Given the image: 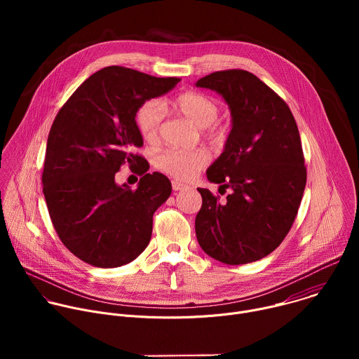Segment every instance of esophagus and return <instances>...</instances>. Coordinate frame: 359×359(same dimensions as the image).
<instances>
[{
  "instance_id": "obj_1",
  "label": "esophagus",
  "mask_w": 359,
  "mask_h": 359,
  "mask_svg": "<svg viewBox=\"0 0 359 359\" xmlns=\"http://www.w3.org/2000/svg\"><path fill=\"white\" fill-rule=\"evenodd\" d=\"M184 187H186L184 183H182V182H179V180H172V189H173L175 191L182 190V189H184Z\"/></svg>"
}]
</instances>
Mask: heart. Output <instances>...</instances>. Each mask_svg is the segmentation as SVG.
I'll return each mask as SVG.
<instances>
[{"instance_id": "1", "label": "heart", "mask_w": 359, "mask_h": 359, "mask_svg": "<svg viewBox=\"0 0 359 359\" xmlns=\"http://www.w3.org/2000/svg\"><path fill=\"white\" fill-rule=\"evenodd\" d=\"M163 107L170 108L176 115L190 121L198 128H203L204 136L212 142L222 139V130L215 123L220 114L217 100L194 90H187L176 95L165 102ZM162 109L156 100H146L137 108L135 123L137 132L146 142H156L162 126ZM209 162V153L204 149L180 150L168 149L156 156V168L166 175L187 180L196 175Z\"/></svg>"}]
</instances>
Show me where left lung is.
<instances>
[{
  "label": "left lung",
  "mask_w": 359,
  "mask_h": 359,
  "mask_svg": "<svg viewBox=\"0 0 359 359\" xmlns=\"http://www.w3.org/2000/svg\"><path fill=\"white\" fill-rule=\"evenodd\" d=\"M196 86L220 93L233 118L224 151L208 170V179L229 194L220 200L197 189L203 198L197 241L224 264L262 260L288 234L306 183L295 119L284 99L248 71H217Z\"/></svg>",
  "instance_id": "8db88e82"
}]
</instances>
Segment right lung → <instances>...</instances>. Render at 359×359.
I'll list each match as a JSON object with an SVG mask.
<instances>
[{
	"label": "right lung",
	"mask_w": 359,
	"mask_h": 359,
	"mask_svg": "<svg viewBox=\"0 0 359 359\" xmlns=\"http://www.w3.org/2000/svg\"><path fill=\"white\" fill-rule=\"evenodd\" d=\"M179 81L107 67L90 75L55 116L42 191L60 240L82 262L121 267L147 247L153 213L170 196L172 184L162 173H147V161L135 151L143 144L135 115L143 102ZM123 164L141 176L137 189L116 184Z\"/></svg>",
	"instance_id": "1"
}]
</instances>
